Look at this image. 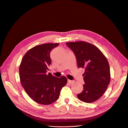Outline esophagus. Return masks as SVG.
<instances>
[{"label": "esophagus", "instance_id": "esophagus-1", "mask_svg": "<svg viewBox=\"0 0 128 128\" xmlns=\"http://www.w3.org/2000/svg\"><path fill=\"white\" fill-rule=\"evenodd\" d=\"M68 82L69 83V84H72V83L74 82V81L70 80H68Z\"/></svg>", "mask_w": 128, "mask_h": 128}]
</instances>
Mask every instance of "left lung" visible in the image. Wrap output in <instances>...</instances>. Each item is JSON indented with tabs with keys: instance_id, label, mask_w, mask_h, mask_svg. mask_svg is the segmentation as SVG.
I'll return each instance as SVG.
<instances>
[{
	"instance_id": "obj_1",
	"label": "left lung",
	"mask_w": 128,
	"mask_h": 128,
	"mask_svg": "<svg viewBox=\"0 0 128 128\" xmlns=\"http://www.w3.org/2000/svg\"><path fill=\"white\" fill-rule=\"evenodd\" d=\"M67 46L74 52L78 68L84 69V90L77 95L80 101L92 103L104 93L110 81V67L102 52L85 42H69Z\"/></svg>"
}]
</instances>
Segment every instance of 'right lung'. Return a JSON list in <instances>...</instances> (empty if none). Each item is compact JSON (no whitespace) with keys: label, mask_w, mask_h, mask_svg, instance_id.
Masks as SVG:
<instances>
[{"label":"right lung","mask_w":128,"mask_h":128,"mask_svg":"<svg viewBox=\"0 0 128 128\" xmlns=\"http://www.w3.org/2000/svg\"><path fill=\"white\" fill-rule=\"evenodd\" d=\"M59 43H48L30 49L23 56L19 67L21 83L28 95L35 102L50 104L59 98L60 91L67 79L52 76L48 66L51 64L50 52Z\"/></svg>","instance_id":"right-lung-1"}]
</instances>
